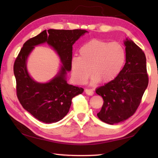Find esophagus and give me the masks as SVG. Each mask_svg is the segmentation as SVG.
<instances>
[{
	"mask_svg": "<svg viewBox=\"0 0 158 158\" xmlns=\"http://www.w3.org/2000/svg\"><path fill=\"white\" fill-rule=\"evenodd\" d=\"M85 92L86 94L89 95H93L94 94V91H93V89H85Z\"/></svg>",
	"mask_w": 158,
	"mask_h": 158,
	"instance_id": "1",
	"label": "esophagus"
}]
</instances>
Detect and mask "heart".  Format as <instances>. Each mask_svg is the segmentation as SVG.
Segmentation results:
<instances>
[{
    "label": "heart",
    "mask_w": 158,
    "mask_h": 158,
    "mask_svg": "<svg viewBox=\"0 0 158 158\" xmlns=\"http://www.w3.org/2000/svg\"><path fill=\"white\" fill-rule=\"evenodd\" d=\"M79 54L71 60L72 76L79 84H85L91 73L93 84L113 81L121 73L126 59L122 44L98 39L90 40L82 45Z\"/></svg>",
    "instance_id": "obj_1"
}]
</instances>
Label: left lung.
Listing matches in <instances>:
<instances>
[{
  "instance_id": "8db88e82",
  "label": "left lung",
  "mask_w": 158,
  "mask_h": 158,
  "mask_svg": "<svg viewBox=\"0 0 158 158\" xmlns=\"http://www.w3.org/2000/svg\"><path fill=\"white\" fill-rule=\"evenodd\" d=\"M126 62L116 79L96 89L104 102L98 117L106 123L124 121L135 113L148 84L145 53L132 40L125 41Z\"/></svg>"
}]
</instances>
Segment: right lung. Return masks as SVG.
<instances>
[{
    "instance_id": "obj_1",
    "label": "right lung",
    "mask_w": 158,
    "mask_h": 158,
    "mask_svg": "<svg viewBox=\"0 0 158 158\" xmlns=\"http://www.w3.org/2000/svg\"><path fill=\"white\" fill-rule=\"evenodd\" d=\"M86 32L81 29L44 30L26 41L19 53L14 63L17 98L23 107L40 121L52 123L63 119L68 113L73 98L84 91L82 88L68 84L65 75L72 68L73 45ZM44 42L57 51L63 65L52 81L40 84L29 76L26 59L35 46Z\"/></svg>"
}]
</instances>
